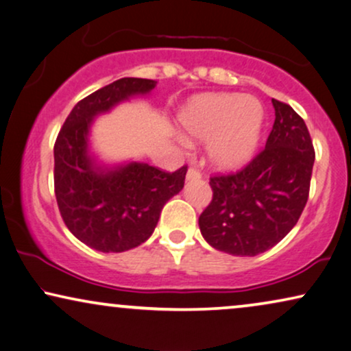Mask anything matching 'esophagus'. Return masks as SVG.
<instances>
[{"label":"esophagus","mask_w":351,"mask_h":351,"mask_svg":"<svg viewBox=\"0 0 351 351\" xmlns=\"http://www.w3.org/2000/svg\"><path fill=\"white\" fill-rule=\"evenodd\" d=\"M186 178H188V180H200V178H202V173H200L199 168L191 167L188 170V175H186Z\"/></svg>","instance_id":"obj_1"}]
</instances>
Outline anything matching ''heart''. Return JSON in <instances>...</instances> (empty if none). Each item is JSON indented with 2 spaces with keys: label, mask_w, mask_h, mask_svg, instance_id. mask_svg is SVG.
Here are the masks:
<instances>
[{
  "label": "heart",
  "mask_w": 351,
  "mask_h": 351,
  "mask_svg": "<svg viewBox=\"0 0 351 351\" xmlns=\"http://www.w3.org/2000/svg\"><path fill=\"white\" fill-rule=\"evenodd\" d=\"M265 110L255 97L210 93L194 97L180 114L191 138L207 143L210 162L223 170L241 167L258 146Z\"/></svg>",
  "instance_id": "heart-1"
}]
</instances>
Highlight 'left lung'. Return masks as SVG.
I'll return each instance as SVG.
<instances>
[{"label": "left lung", "instance_id": "1", "mask_svg": "<svg viewBox=\"0 0 351 351\" xmlns=\"http://www.w3.org/2000/svg\"><path fill=\"white\" fill-rule=\"evenodd\" d=\"M273 128L265 149L241 170L210 176L213 197L200 213L204 239L231 255L263 254L295 226L305 208L315 147L305 121L273 99Z\"/></svg>", "mask_w": 351, "mask_h": 351}]
</instances>
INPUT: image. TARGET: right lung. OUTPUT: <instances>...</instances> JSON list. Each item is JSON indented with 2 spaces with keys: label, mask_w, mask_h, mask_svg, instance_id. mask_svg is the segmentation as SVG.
Returning <instances> with one entry per match:
<instances>
[{
  "label": "right lung",
  "mask_w": 351,
  "mask_h": 351,
  "mask_svg": "<svg viewBox=\"0 0 351 351\" xmlns=\"http://www.w3.org/2000/svg\"><path fill=\"white\" fill-rule=\"evenodd\" d=\"M147 78H120L77 102L54 143V193L69 231L99 252L141 245L156 230L168 199L184 186L188 165L165 171L147 163L101 170L88 156V130L95 115L117 102L146 95Z\"/></svg>",
  "instance_id": "1"
}]
</instances>
